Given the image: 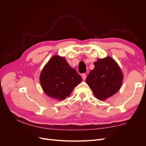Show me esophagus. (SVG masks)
<instances>
[{"label": "esophagus", "mask_w": 146, "mask_h": 146, "mask_svg": "<svg viewBox=\"0 0 146 146\" xmlns=\"http://www.w3.org/2000/svg\"><path fill=\"white\" fill-rule=\"evenodd\" d=\"M82 78H83V80H86V76L85 74H82Z\"/></svg>", "instance_id": "34e87169"}]
</instances>
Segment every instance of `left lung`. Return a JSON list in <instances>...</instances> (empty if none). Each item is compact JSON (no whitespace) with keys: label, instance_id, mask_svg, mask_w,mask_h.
<instances>
[{"label":"left lung","instance_id":"1","mask_svg":"<svg viewBox=\"0 0 146 146\" xmlns=\"http://www.w3.org/2000/svg\"><path fill=\"white\" fill-rule=\"evenodd\" d=\"M95 68L90 71L86 82L96 98L104 100L119 90L122 82L121 69L111 57L98 59Z\"/></svg>","mask_w":146,"mask_h":146}]
</instances>
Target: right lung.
Wrapping results in <instances>:
<instances>
[{"label": "right lung", "instance_id": "obj_1", "mask_svg": "<svg viewBox=\"0 0 146 146\" xmlns=\"http://www.w3.org/2000/svg\"><path fill=\"white\" fill-rule=\"evenodd\" d=\"M76 70L59 56H54L43 68L39 81L45 93L52 98L63 100L82 82Z\"/></svg>", "mask_w": 146, "mask_h": 146}]
</instances>
